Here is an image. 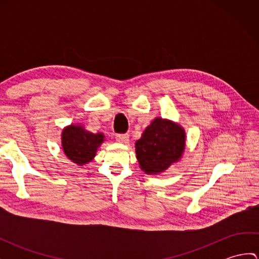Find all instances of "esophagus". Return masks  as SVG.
<instances>
[{"label":"esophagus","mask_w":259,"mask_h":259,"mask_svg":"<svg viewBox=\"0 0 259 259\" xmlns=\"http://www.w3.org/2000/svg\"><path fill=\"white\" fill-rule=\"evenodd\" d=\"M115 139H117V141L121 142V144H128V142H129V136L126 135V134L117 135V137H115Z\"/></svg>","instance_id":"1"}]
</instances>
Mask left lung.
I'll return each instance as SVG.
<instances>
[{"mask_svg":"<svg viewBox=\"0 0 259 259\" xmlns=\"http://www.w3.org/2000/svg\"><path fill=\"white\" fill-rule=\"evenodd\" d=\"M186 146V134L172 121L156 118L136 141L137 159L148 175H157L177 162Z\"/></svg>","mask_w":259,"mask_h":259,"instance_id":"8db88e82","label":"left lung"}]
</instances>
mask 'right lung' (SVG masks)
Returning <instances> with one entry per match:
<instances>
[{"instance_id": "1", "label": "right lung", "mask_w": 259, "mask_h": 259, "mask_svg": "<svg viewBox=\"0 0 259 259\" xmlns=\"http://www.w3.org/2000/svg\"><path fill=\"white\" fill-rule=\"evenodd\" d=\"M61 139L65 156L78 166H83L95 158L104 136L87 131L80 124H70L63 129Z\"/></svg>"}]
</instances>
